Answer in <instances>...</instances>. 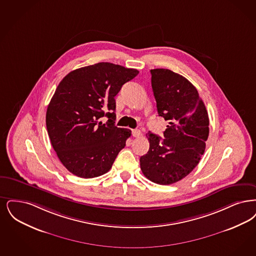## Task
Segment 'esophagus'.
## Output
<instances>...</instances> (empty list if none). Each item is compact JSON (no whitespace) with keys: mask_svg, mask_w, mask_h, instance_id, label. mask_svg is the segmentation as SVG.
<instances>
[{"mask_svg":"<svg viewBox=\"0 0 256 256\" xmlns=\"http://www.w3.org/2000/svg\"><path fill=\"white\" fill-rule=\"evenodd\" d=\"M142 135V132L139 130H133L132 136L133 137H140Z\"/></svg>","mask_w":256,"mask_h":256,"instance_id":"1","label":"esophagus"}]
</instances>
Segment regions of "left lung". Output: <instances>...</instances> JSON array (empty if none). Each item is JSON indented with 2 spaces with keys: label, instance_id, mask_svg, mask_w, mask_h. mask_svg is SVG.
Masks as SVG:
<instances>
[{
  "label": "left lung",
  "instance_id": "left-lung-1",
  "mask_svg": "<svg viewBox=\"0 0 256 256\" xmlns=\"http://www.w3.org/2000/svg\"><path fill=\"white\" fill-rule=\"evenodd\" d=\"M157 112L168 122L164 139L146 133L148 154L141 156L144 175L152 182L170 184L198 164L208 137V115L194 86L182 75L164 68L152 70Z\"/></svg>",
  "mask_w": 256,
  "mask_h": 256
}]
</instances>
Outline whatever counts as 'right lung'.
<instances>
[{
    "label": "right lung",
    "mask_w": 256,
    "mask_h": 256,
    "mask_svg": "<svg viewBox=\"0 0 256 256\" xmlns=\"http://www.w3.org/2000/svg\"><path fill=\"white\" fill-rule=\"evenodd\" d=\"M138 73L102 62L70 72L60 82L48 106L46 124L52 146L68 172L94 178L112 168L132 135L130 130L115 126L114 97ZM102 116L108 118L104 124Z\"/></svg>",
    "instance_id": "1"
}]
</instances>
